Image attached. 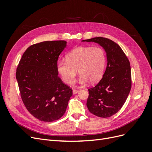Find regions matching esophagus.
<instances>
[{
  "label": "esophagus",
  "mask_w": 152,
  "mask_h": 152,
  "mask_svg": "<svg viewBox=\"0 0 152 152\" xmlns=\"http://www.w3.org/2000/svg\"><path fill=\"white\" fill-rule=\"evenodd\" d=\"M78 92H79V90H77V89H73V94H77Z\"/></svg>",
  "instance_id": "esophagus-1"
}]
</instances>
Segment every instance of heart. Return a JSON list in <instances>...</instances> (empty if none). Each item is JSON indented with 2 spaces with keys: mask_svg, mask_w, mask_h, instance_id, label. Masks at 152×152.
<instances>
[{
  "mask_svg": "<svg viewBox=\"0 0 152 152\" xmlns=\"http://www.w3.org/2000/svg\"><path fill=\"white\" fill-rule=\"evenodd\" d=\"M106 64V56L99 47L80 46L73 49L66 56V59L57 61V71L66 84L75 81L77 71L80 75L79 83L87 82L93 84L102 79Z\"/></svg>",
  "mask_w": 152,
  "mask_h": 152,
  "instance_id": "1",
  "label": "heart"
}]
</instances>
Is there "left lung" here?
I'll use <instances>...</instances> for the list:
<instances>
[{
    "mask_svg": "<svg viewBox=\"0 0 152 152\" xmlns=\"http://www.w3.org/2000/svg\"><path fill=\"white\" fill-rule=\"evenodd\" d=\"M82 41L98 43L107 53V68L99 83L88 89L87 107L96 116L110 117L121 109L131 91L129 61L121 48L112 40L98 37Z\"/></svg>",
    "mask_w": 152,
    "mask_h": 152,
    "instance_id": "left-lung-1",
    "label": "left lung"
}]
</instances>
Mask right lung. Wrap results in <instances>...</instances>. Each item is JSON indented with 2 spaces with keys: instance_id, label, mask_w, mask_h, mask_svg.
Here are the masks:
<instances>
[{
  "instance_id": "right-lung-1",
  "label": "right lung",
  "mask_w": 152,
  "mask_h": 152,
  "mask_svg": "<svg viewBox=\"0 0 152 152\" xmlns=\"http://www.w3.org/2000/svg\"><path fill=\"white\" fill-rule=\"evenodd\" d=\"M65 40L44 41L27 48L16 77L25 107L36 118L53 122L65 113L72 89L58 77L57 61Z\"/></svg>"
}]
</instances>
